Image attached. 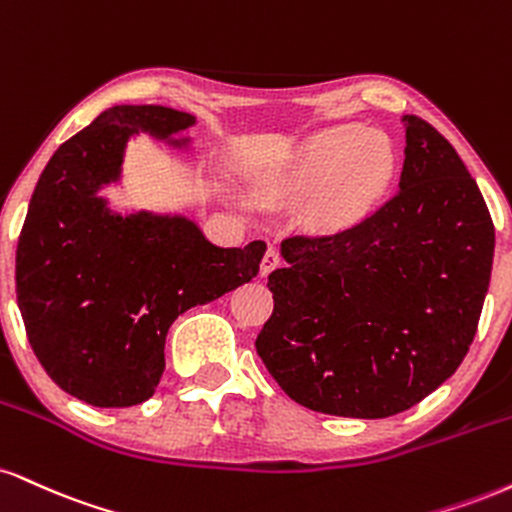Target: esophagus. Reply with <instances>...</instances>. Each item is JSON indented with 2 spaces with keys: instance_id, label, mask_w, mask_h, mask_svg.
Returning a JSON list of instances; mask_svg holds the SVG:
<instances>
[{
  "instance_id": "obj_1",
  "label": "esophagus",
  "mask_w": 512,
  "mask_h": 512,
  "mask_svg": "<svg viewBox=\"0 0 512 512\" xmlns=\"http://www.w3.org/2000/svg\"><path fill=\"white\" fill-rule=\"evenodd\" d=\"M281 267V257H279V252H276L274 248H269L267 252H264V257H262V264H260V274L262 276H269L274 272V269H279Z\"/></svg>"
}]
</instances>
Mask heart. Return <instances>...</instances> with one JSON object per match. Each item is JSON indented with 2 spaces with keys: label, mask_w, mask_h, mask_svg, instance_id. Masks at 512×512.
Segmentation results:
<instances>
[{
  "label": "heart",
  "mask_w": 512,
  "mask_h": 512,
  "mask_svg": "<svg viewBox=\"0 0 512 512\" xmlns=\"http://www.w3.org/2000/svg\"><path fill=\"white\" fill-rule=\"evenodd\" d=\"M393 176L396 152L384 135L334 126L307 138L269 190L279 197L310 195L305 202L307 224L317 231H341L379 205Z\"/></svg>",
  "instance_id": "obj_1"
}]
</instances>
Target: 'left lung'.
Masks as SVG:
<instances>
[{"instance_id": "1", "label": "left lung", "mask_w": 512, "mask_h": 512, "mask_svg": "<svg viewBox=\"0 0 512 512\" xmlns=\"http://www.w3.org/2000/svg\"><path fill=\"white\" fill-rule=\"evenodd\" d=\"M398 193L331 236L281 243L274 312L255 348L295 403L379 420L439 389L470 350L489 291L494 221L463 159L405 114Z\"/></svg>"}]
</instances>
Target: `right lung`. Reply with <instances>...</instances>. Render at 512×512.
I'll return each instance as SVG.
<instances>
[{
    "instance_id": "1",
    "label": "right lung",
    "mask_w": 512,
    "mask_h": 512,
    "mask_svg": "<svg viewBox=\"0 0 512 512\" xmlns=\"http://www.w3.org/2000/svg\"><path fill=\"white\" fill-rule=\"evenodd\" d=\"M195 116L116 104L54 152L30 197L16 250V298L33 353L59 389L95 408L155 393L174 319L255 279L264 240L209 243L181 214L109 207L126 143L147 133L174 147Z\"/></svg>"
}]
</instances>
